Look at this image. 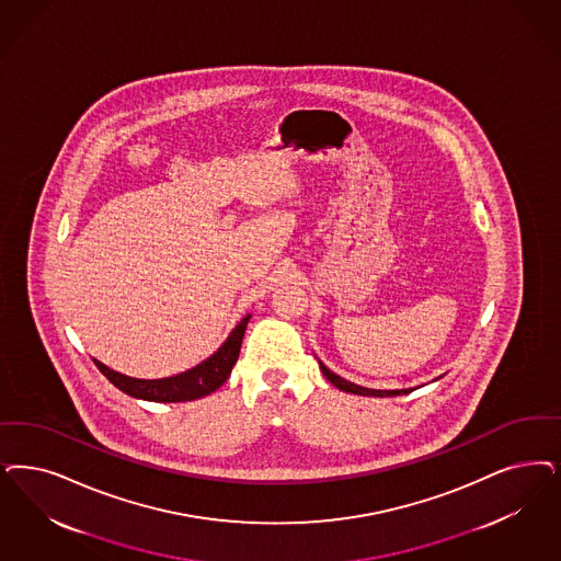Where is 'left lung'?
Listing matches in <instances>:
<instances>
[{
	"label": "left lung",
	"instance_id": "8db88e82",
	"mask_svg": "<svg viewBox=\"0 0 561 561\" xmlns=\"http://www.w3.org/2000/svg\"><path fill=\"white\" fill-rule=\"evenodd\" d=\"M319 367L323 370V375L328 377V381H331L333 386L346 393H356V396H375V398H393V396H402V393H410L412 389H368V387L356 386V383H350L346 379H342L340 375H335L333 370H329L323 363H319Z\"/></svg>",
	"mask_w": 561,
	"mask_h": 561
}]
</instances>
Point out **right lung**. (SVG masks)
Returning a JSON list of instances; mask_svg holds the SVG:
<instances>
[{
  "instance_id": "obj_1",
  "label": "right lung",
  "mask_w": 561,
  "mask_h": 561,
  "mask_svg": "<svg viewBox=\"0 0 561 561\" xmlns=\"http://www.w3.org/2000/svg\"><path fill=\"white\" fill-rule=\"evenodd\" d=\"M251 314H247L232 333L228 335V340L221 344V348L217 350L207 360H203L201 365L184 370L174 377H165V379H135L128 375H122L117 370L105 367L103 363L95 360L99 370L124 393L138 398V400H147V402H191L198 400L213 393L215 389L224 386L232 373L233 365L238 360L240 346H242V337L249 325Z\"/></svg>"
}]
</instances>
